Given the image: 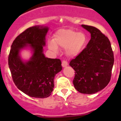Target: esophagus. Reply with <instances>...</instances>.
I'll use <instances>...</instances> for the list:
<instances>
[{"mask_svg": "<svg viewBox=\"0 0 121 121\" xmlns=\"http://www.w3.org/2000/svg\"><path fill=\"white\" fill-rule=\"evenodd\" d=\"M68 65V62H67V61H65V60H63V61L62 62V66L63 67H66Z\"/></svg>", "mask_w": 121, "mask_h": 121, "instance_id": "1", "label": "esophagus"}]
</instances>
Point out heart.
I'll return each instance as SVG.
<instances>
[{"label":"heart","mask_w":121,"mask_h":121,"mask_svg":"<svg viewBox=\"0 0 121 121\" xmlns=\"http://www.w3.org/2000/svg\"><path fill=\"white\" fill-rule=\"evenodd\" d=\"M87 37L82 32H77L71 29H60L54 35V42L48 43V47L54 51H58V47L65 48L66 53L71 57L79 55L85 48Z\"/></svg>","instance_id":"1"}]
</instances>
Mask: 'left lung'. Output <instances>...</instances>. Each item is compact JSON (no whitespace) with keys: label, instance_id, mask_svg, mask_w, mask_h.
I'll list each match as a JSON object with an SVG mask.
<instances>
[{"label":"left lung","instance_id":"1","mask_svg":"<svg viewBox=\"0 0 121 121\" xmlns=\"http://www.w3.org/2000/svg\"><path fill=\"white\" fill-rule=\"evenodd\" d=\"M91 39L86 47L71 60L70 65L75 71L74 88L84 94H93L102 90L110 81L114 56L108 37L92 26L82 25Z\"/></svg>","mask_w":121,"mask_h":121}]
</instances>
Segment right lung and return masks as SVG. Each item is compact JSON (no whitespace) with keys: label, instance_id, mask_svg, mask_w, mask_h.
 <instances>
[{"label":"right lung","instance_id":"add662e5","mask_svg":"<svg viewBox=\"0 0 121 121\" xmlns=\"http://www.w3.org/2000/svg\"><path fill=\"white\" fill-rule=\"evenodd\" d=\"M48 29L39 25L26 29L13 41L8 56V65L15 85L33 98L50 96L54 86V76L62 69L60 60L48 58L43 54ZM26 48L31 50L32 56L24 61L20 52Z\"/></svg>","mask_w":121,"mask_h":121}]
</instances>
